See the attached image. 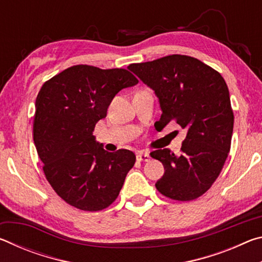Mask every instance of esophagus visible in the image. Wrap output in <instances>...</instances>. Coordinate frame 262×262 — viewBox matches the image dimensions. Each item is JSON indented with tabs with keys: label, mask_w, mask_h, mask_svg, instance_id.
<instances>
[{
	"label": "esophagus",
	"mask_w": 262,
	"mask_h": 262,
	"mask_svg": "<svg viewBox=\"0 0 262 262\" xmlns=\"http://www.w3.org/2000/svg\"><path fill=\"white\" fill-rule=\"evenodd\" d=\"M136 159L139 162H148L150 161V155L149 152H145V151H139L136 155Z\"/></svg>",
	"instance_id": "1"
}]
</instances>
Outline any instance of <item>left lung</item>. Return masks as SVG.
<instances>
[{
	"label": "left lung",
	"mask_w": 262,
	"mask_h": 262,
	"mask_svg": "<svg viewBox=\"0 0 262 262\" xmlns=\"http://www.w3.org/2000/svg\"><path fill=\"white\" fill-rule=\"evenodd\" d=\"M128 69L155 91L161 126L174 120L187 129L179 155L167 148L150 154L165 170L158 192L178 201L201 196L221 173L231 145L233 112L224 78L200 60L179 54Z\"/></svg>",
	"instance_id": "obj_1"
}]
</instances>
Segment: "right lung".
<instances>
[{
  "label": "right lung",
  "mask_w": 262,
  "mask_h": 262,
  "mask_svg": "<svg viewBox=\"0 0 262 262\" xmlns=\"http://www.w3.org/2000/svg\"><path fill=\"white\" fill-rule=\"evenodd\" d=\"M139 83L126 69L78 64L43 83L35 99L33 141L43 172L61 199L86 211L114 202L134 166L130 150H104L96 123L122 89Z\"/></svg>",
  "instance_id": "right-lung-1"
}]
</instances>
